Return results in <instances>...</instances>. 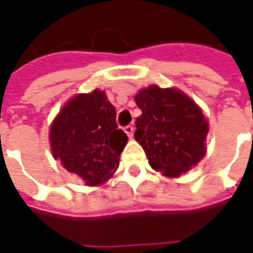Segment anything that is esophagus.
<instances>
[{"mask_svg":"<svg viewBox=\"0 0 253 253\" xmlns=\"http://www.w3.org/2000/svg\"><path fill=\"white\" fill-rule=\"evenodd\" d=\"M123 130H125V132H126L128 137L130 138L132 137V134H134V127H132L131 125H127V126H125V128H123Z\"/></svg>","mask_w":253,"mask_h":253,"instance_id":"obj_1","label":"esophagus"}]
</instances>
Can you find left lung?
Returning a JSON list of instances; mask_svg holds the SVG:
<instances>
[{
  "instance_id": "left-lung-1",
  "label": "left lung",
  "mask_w": 253,
  "mask_h": 253,
  "mask_svg": "<svg viewBox=\"0 0 253 253\" xmlns=\"http://www.w3.org/2000/svg\"><path fill=\"white\" fill-rule=\"evenodd\" d=\"M135 103L142 115L135 121L134 137L153 169L177 177L203 159L209 125L187 94L150 85L138 92Z\"/></svg>"
}]
</instances>
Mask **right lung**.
<instances>
[{
    "label": "right lung",
    "instance_id": "1",
    "mask_svg": "<svg viewBox=\"0 0 253 253\" xmlns=\"http://www.w3.org/2000/svg\"><path fill=\"white\" fill-rule=\"evenodd\" d=\"M50 141L54 159L88 186L103 184L114 175L127 142L118 128L116 110L104 92L78 94L52 122Z\"/></svg>",
    "mask_w": 253,
    "mask_h": 253
}]
</instances>
